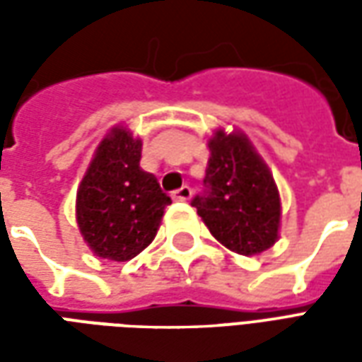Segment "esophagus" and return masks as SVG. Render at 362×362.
Masks as SVG:
<instances>
[{"instance_id": "obj_1", "label": "esophagus", "mask_w": 362, "mask_h": 362, "mask_svg": "<svg viewBox=\"0 0 362 362\" xmlns=\"http://www.w3.org/2000/svg\"><path fill=\"white\" fill-rule=\"evenodd\" d=\"M173 199H176V202H189L192 199V188L189 186H182L180 189L173 192Z\"/></svg>"}]
</instances>
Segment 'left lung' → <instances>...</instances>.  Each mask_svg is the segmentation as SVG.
<instances>
[{"label": "left lung", "mask_w": 362, "mask_h": 362, "mask_svg": "<svg viewBox=\"0 0 362 362\" xmlns=\"http://www.w3.org/2000/svg\"><path fill=\"white\" fill-rule=\"evenodd\" d=\"M207 147V192L192 205L225 248L243 256L266 252L281 228V197L269 166L238 129H215Z\"/></svg>", "instance_id": "left-lung-1"}]
</instances>
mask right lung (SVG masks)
Returning a JSON list of instances; mask_svg holds the SVG:
<instances>
[{"label": "right lung", "mask_w": 362, "mask_h": 362, "mask_svg": "<svg viewBox=\"0 0 362 362\" xmlns=\"http://www.w3.org/2000/svg\"><path fill=\"white\" fill-rule=\"evenodd\" d=\"M143 143L126 126H114L98 143L83 176L75 219L90 252L127 262L157 236L170 197L157 178L139 168Z\"/></svg>", "instance_id": "right-lung-1"}]
</instances>
